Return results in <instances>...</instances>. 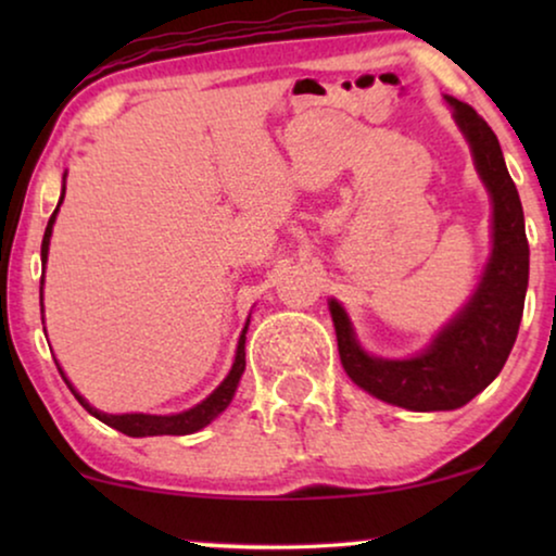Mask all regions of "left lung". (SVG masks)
Instances as JSON below:
<instances>
[{
    "label": "left lung",
    "instance_id": "8db88e82",
    "mask_svg": "<svg viewBox=\"0 0 556 556\" xmlns=\"http://www.w3.org/2000/svg\"><path fill=\"white\" fill-rule=\"evenodd\" d=\"M445 101L473 151L476 169L493 204V248L481 283L430 346L409 359H382L364 352L346 311L339 301H329L339 356L352 382L377 400L413 413L458 409L498 377L519 333L529 286L523 210L496 134L468 103L451 96Z\"/></svg>",
    "mask_w": 556,
    "mask_h": 556
}]
</instances>
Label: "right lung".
<instances>
[{
  "label": "right lung",
  "instance_id": "1",
  "mask_svg": "<svg viewBox=\"0 0 556 556\" xmlns=\"http://www.w3.org/2000/svg\"><path fill=\"white\" fill-rule=\"evenodd\" d=\"M63 197H65V177H63V194H60V202L55 212H52L48 227H45V238H42V265L48 263V250H50V238H52V225H55V217H58V210L60 204H63ZM42 280H45V273H42ZM45 314V308H42ZM45 324V321H42ZM250 324V318H248ZM248 324L245 329L240 333V341H238V352H235V362H232V369L230 375L223 379V384L217 387L215 392L210 394L207 400H202L200 405H194L192 409H185V413L179 415H143V413H131V415H109V413H101V409L90 407L86 400L80 397L78 392H75V387L67 382L65 371L60 369V375H63L65 384L71 387V392L75 394V400L80 402L83 407L88 409L90 415L98 417V420L109 425V428L124 432L128 438H149V435H189V432H197L202 428H207V425L215 420V417L223 413V409L230 405L232 397H235V390H238L240 384V377L242 371H245V333H248Z\"/></svg>",
  "mask_w": 556,
  "mask_h": 556
}]
</instances>
